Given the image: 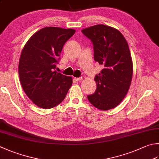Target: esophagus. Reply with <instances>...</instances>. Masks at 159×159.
<instances>
[{"mask_svg": "<svg viewBox=\"0 0 159 159\" xmlns=\"http://www.w3.org/2000/svg\"><path fill=\"white\" fill-rule=\"evenodd\" d=\"M74 80L76 81V82H79L82 80V77H74Z\"/></svg>", "mask_w": 159, "mask_h": 159, "instance_id": "esophagus-1", "label": "esophagus"}]
</instances>
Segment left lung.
<instances>
[{
  "label": "left lung",
  "instance_id": "obj_1",
  "mask_svg": "<svg viewBox=\"0 0 159 159\" xmlns=\"http://www.w3.org/2000/svg\"><path fill=\"white\" fill-rule=\"evenodd\" d=\"M93 44L94 59L104 68L95 77L96 91L87 96L97 109L107 111L123 100L129 89L133 62L129 48L118 30L98 24L82 30Z\"/></svg>",
  "mask_w": 159,
  "mask_h": 159
}]
</instances>
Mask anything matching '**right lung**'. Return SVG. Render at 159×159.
Segmentation results:
<instances>
[{
    "mask_svg": "<svg viewBox=\"0 0 159 159\" xmlns=\"http://www.w3.org/2000/svg\"><path fill=\"white\" fill-rule=\"evenodd\" d=\"M75 30L46 27L25 44L19 63L22 88L35 105L48 109L64 100L73 84L72 77L53 71L63 46Z\"/></svg>",
    "mask_w": 159,
    "mask_h": 159,
    "instance_id": "right-lung-1",
    "label": "right lung"
}]
</instances>
